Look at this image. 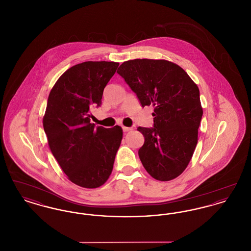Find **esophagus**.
<instances>
[{
  "label": "esophagus",
  "instance_id": "obj_1",
  "mask_svg": "<svg viewBox=\"0 0 251 251\" xmlns=\"http://www.w3.org/2000/svg\"><path fill=\"white\" fill-rule=\"evenodd\" d=\"M122 129H123V131H125V132H126V131H130L132 130V129L130 128V127H125V126H123V127H122Z\"/></svg>",
  "mask_w": 251,
  "mask_h": 251
}]
</instances>
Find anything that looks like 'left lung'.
<instances>
[{"label":"left lung","mask_w":251,"mask_h":251,"mask_svg":"<svg viewBox=\"0 0 251 251\" xmlns=\"http://www.w3.org/2000/svg\"><path fill=\"white\" fill-rule=\"evenodd\" d=\"M117 72L142 107H154V127L137 128L145 138L138 151L143 167L158 180L177 178L188 166L198 143L203 114L198 85L167 60H129Z\"/></svg>","instance_id":"1"}]
</instances>
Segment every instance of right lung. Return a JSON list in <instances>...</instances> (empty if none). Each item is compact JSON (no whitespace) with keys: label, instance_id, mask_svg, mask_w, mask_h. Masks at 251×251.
Instances as JSON below:
<instances>
[{"label":"right lung","instance_id":"1","mask_svg":"<svg viewBox=\"0 0 251 251\" xmlns=\"http://www.w3.org/2000/svg\"><path fill=\"white\" fill-rule=\"evenodd\" d=\"M117 62L87 61L64 72L51 88L43 117L50 150L73 183L101 186L112 173L123 131L90 123V110L101 104Z\"/></svg>","mask_w":251,"mask_h":251}]
</instances>
